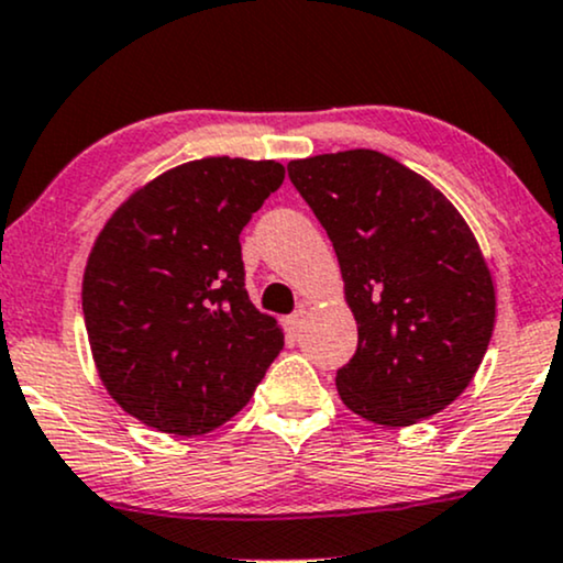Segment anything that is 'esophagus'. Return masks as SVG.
Masks as SVG:
<instances>
[{
    "label": "esophagus",
    "mask_w": 563,
    "mask_h": 563,
    "mask_svg": "<svg viewBox=\"0 0 563 563\" xmlns=\"http://www.w3.org/2000/svg\"><path fill=\"white\" fill-rule=\"evenodd\" d=\"M306 308H297L292 316H287V319H284V329H287V334H292V336H297L302 332V327H306Z\"/></svg>",
    "instance_id": "obj_1"
}]
</instances>
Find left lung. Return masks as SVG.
<instances>
[{"label":"left lung","mask_w":563,"mask_h":563,"mask_svg":"<svg viewBox=\"0 0 563 563\" xmlns=\"http://www.w3.org/2000/svg\"><path fill=\"white\" fill-rule=\"evenodd\" d=\"M287 170L334 244L358 323V350L336 372L342 402L382 427L440 413L474 379L495 327L477 236L434 184L376 150Z\"/></svg>","instance_id":"left-lung-1"}]
</instances>
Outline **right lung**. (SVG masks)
Segmentation results:
<instances>
[{"label": "right lung", "mask_w": 563, "mask_h": 563, "mask_svg": "<svg viewBox=\"0 0 563 563\" xmlns=\"http://www.w3.org/2000/svg\"><path fill=\"white\" fill-rule=\"evenodd\" d=\"M284 165L202 157L118 205L84 271L91 358L110 398L157 432L197 438L247 406L284 347L244 289L240 231Z\"/></svg>", "instance_id": "right-lung-1"}]
</instances>
